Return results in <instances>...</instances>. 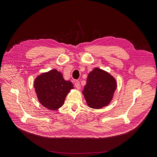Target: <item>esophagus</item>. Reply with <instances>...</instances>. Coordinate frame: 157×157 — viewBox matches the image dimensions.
<instances>
[{
  "label": "esophagus",
  "mask_w": 157,
  "mask_h": 157,
  "mask_svg": "<svg viewBox=\"0 0 157 157\" xmlns=\"http://www.w3.org/2000/svg\"><path fill=\"white\" fill-rule=\"evenodd\" d=\"M75 87H76V89H79L81 88V84H80L79 81H75Z\"/></svg>",
  "instance_id": "obj_1"
}]
</instances>
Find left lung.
I'll use <instances>...</instances> for the list:
<instances>
[{
  "label": "left lung",
  "instance_id": "8db88e82",
  "mask_svg": "<svg viewBox=\"0 0 157 157\" xmlns=\"http://www.w3.org/2000/svg\"><path fill=\"white\" fill-rule=\"evenodd\" d=\"M116 88L117 82L113 76L95 68L89 73L82 93L89 107L99 109L110 104Z\"/></svg>",
  "mask_w": 157,
  "mask_h": 157
}]
</instances>
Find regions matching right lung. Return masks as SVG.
I'll return each mask as SVG.
<instances>
[{
    "label": "right lung",
    "instance_id": "1",
    "mask_svg": "<svg viewBox=\"0 0 157 157\" xmlns=\"http://www.w3.org/2000/svg\"><path fill=\"white\" fill-rule=\"evenodd\" d=\"M34 87L40 104L52 110L60 108L67 94L74 89L72 82L66 81L62 73L55 69L38 76L34 81Z\"/></svg>",
    "mask_w": 157,
    "mask_h": 157
}]
</instances>
